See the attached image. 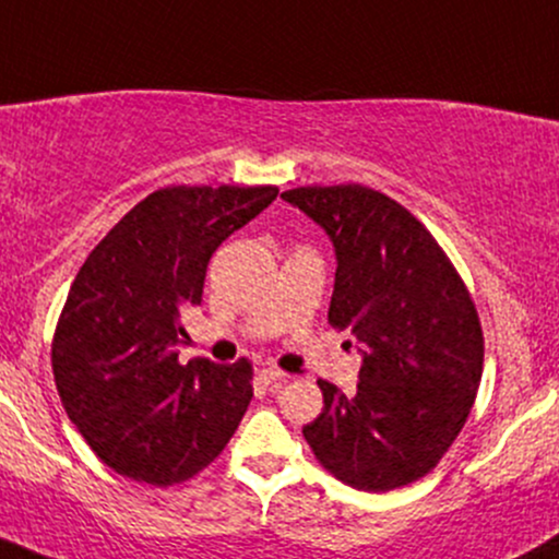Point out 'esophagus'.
Instances as JSON below:
<instances>
[{
	"label": "esophagus",
	"instance_id": "1",
	"mask_svg": "<svg viewBox=\"0 0 559 559\" xmlns=\"http://www.w3.org/2000/svg\"><path fill=\"white\" fill-rule=\"evenodd\" d=\"M259 381L264 385H272V389H277V385H282L287 381V373H282L280 368H264L259 373Z\"/></svg>",
	"mask_w": 559,
	"mask_h": 559
}]
</instances>
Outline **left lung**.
<instances>
[{
    "label": "left lung",
    "instance_id": "obj_1",
    "mask_svg": "<svg viewBox=\"0 0 559 559\" xmlns=\"http://www.w3.org/2000/svg\"><path fill=\"white\" fill-rule=\"evenodd\" d=\"M282 199L332 238L329 323L365 344L355 394L319 381L323 409L302 436L323 469L355 490L412 485L436 469L477 399V306L430 230L381 191L298 186Z\"/></svg>",
    "mask_w": 559,
    "mask_h": 559
}]
</instances>
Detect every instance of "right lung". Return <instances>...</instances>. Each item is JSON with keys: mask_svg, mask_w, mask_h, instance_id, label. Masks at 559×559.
<instances>
[{"mask_svg": "<svg viewBox=\"0 0 559 559\" xmlns=\"http://www.w3.org/2000/svg\"><path fill=\"white\" fill-rule=\"evenodd\" d=\"M277 186H165L90 251L69 287L51 368L69 419L116 474L155 487L197 477L238 430L253 365L181 362V311L199 306L217 246Z\"/></svg>", "mask_w": 559, "mask_h": 559, "instance_id": "1", "label": "right lung"}]
</instances>
